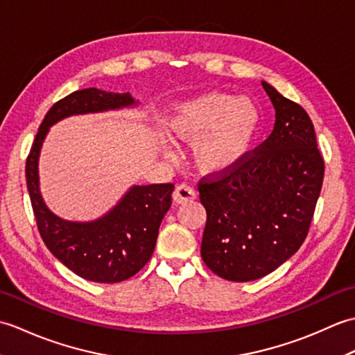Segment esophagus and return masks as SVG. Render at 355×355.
Segmentation results:
<instances>
[{"instance_id":"1","label":"esophagus","mask_w":355,"mask_h":355,"mask_svg":"<svg viewBox=\"0 0 355 355\" xmlns=\"http://www.w3.org/2000/svg\"><path fill=\"white\" fill-rule=\"evenodd\" d=\"M172 198H173V202H177V205H184V202L197 198V193H195V191L192 189L191 186L180 184L177 189L173 191Z\"/></svg>"}]
</instances>
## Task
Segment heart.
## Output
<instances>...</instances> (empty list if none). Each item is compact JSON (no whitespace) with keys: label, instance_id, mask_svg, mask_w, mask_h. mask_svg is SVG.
Returning a JSON list of instances; mask_svg holds the SVG:
<instances>
[{"label":"heart","instance_id":"obj_1","mask_svg":"<svg viewBox=\"0 0 355 355\" xmlns=\"http://www.w3.org/2000/svg\"><path fill=\"white\" fill-rule=\"evenodd\" d=\"M166 134L173 141L192 144V158L206 175H223L243 163L254 145L261 112L247 97L206 92L172 103L163 117ZM158 150H172L164 140Z\"/></svg>","mask_w":355,"mask_h":355}]
</instances>
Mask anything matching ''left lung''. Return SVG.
Wrapping results in <instances>:
<instances>
[{"instance_id": "1", "label": "left lung", "mask_w": 355, "mask_h": 355, "mask_svg": "<svg viewBox=\"0 0 355 355\" xmlns=\"http://www.w3.org/2000/svg\"><path fill=\"white\" fill-rule=\"evenodd\" d=\"M261 84L276 112L273 132L227 175L198 187L207 214L201 258L233 282L267 276L299 250L325 171L306 111Z\"/></svg>"}]
</instances>
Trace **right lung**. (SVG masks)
<instances>
[{
  "mask_svg": "<svg viewBox=\"0 0 355 355\" xmlns=\"http://www.w3.org/2000/svg\"><path fill=\"white\" fill-rule=\"evenodd\" d=\"M139 103L130 93L78 89L45 114L27 157V189L42 241L53 256L87 281L122 282L146 266L154 253L163 216L171 207L173 184H132L116 206L96 220H64L51 212L42 198L41 149L50 128L67 117L137 108Z\"/></svg>",
  "mask_w": 355,
  "mask_h": 355,
  "instance_id": "right-lung-1",
  "label": "right lung"
}]
</instances>
